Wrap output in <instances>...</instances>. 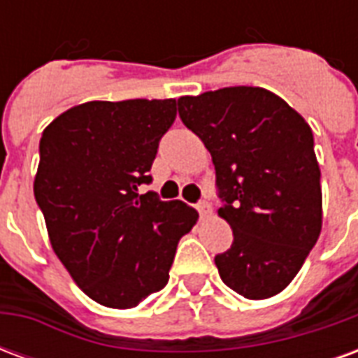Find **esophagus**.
Here are the masks:
<instances>
[{"instance_id": "esophagus-1", "label": "esophagus", "mask_w": 358, "mask_h": 358, "mask_svg": "<svg viewBox=\"0 0 358 358\" xmlns=\"http://www.w3.org/2000/svg\"><path fill=\"white\" fill-rule=\"evenodd\" d=\"M195 209L199 210V217L201 218H207L210 215V205L207 201L197 203V207H195Z\"/></svg>"}]
</instances>
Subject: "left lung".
<instances>
[{
	"mask_svg": "<svg viewBox=\"0 0 358 358\" xmlns=\"http://www.w3.org/2000/svg\"><path fill=\"white\" fill-rule=\"evenodd\" d=\"M182 122L209 149L234 232L215 257L245 299H268L297 276L322 230L320 166L313 130L270 90L234 86L178 99Z\"/></svg>",
	"mask_w": 358,
	"mask_h": 358,
	"instance_id": "left-lung-1",
	"label": "left lung"
}]
</instances>
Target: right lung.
Here are the masks:
<instances>
[{
	"label": "right lung",
	"mask_w": 358,
	"mask_h": 358,
	"mask_svg": "<svg viewBox=\"0 0 358 358\" xmlns=\"http://www.w3.org/2000/svg\"><path fill=\"white\" fill-rule=\"evenodd\" d=\"M176 99L74 105L45 126L34 178L51 248L90 299L134 308L169 282L180 238L197 222L182 201L141 194Z\"/></svg>",
	"instance_id": "1"
}]
</instances>
